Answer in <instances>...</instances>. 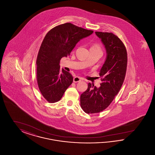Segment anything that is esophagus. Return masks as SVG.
<instances>
[{"instance_id":"obj_1","label":"esophagus","mask_w":155,"mask_h":155,"mask_svg":"<svg viewBox=\"0 0 155 155\" xmlns=\"http://www.w3.org/2000/svg\"><path fill=\"white\" fill-rule=\"evenodd\" d=\"M81 81V78L80 77H75L74 78L73 81L74 82H78Z\"/></svg>"}]
</instances>
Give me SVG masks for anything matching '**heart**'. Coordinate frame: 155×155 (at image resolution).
Instances as JSON below:
<instances>
[{
    "label": "heart",
    "mask_w": 155,
    "mask_h": 155,
    "mask_svg": "<svg viewBox=\"0 0 155 155\" xmlns=\"http://www.w3.org/2000/svg\"><path fill=\"white\" fill-rule=\"evenodd\" d=\"M91 48H96V49H100V50H101V48H100V46H99L97 44L94 45Z\"/></svg>",
    "instance_id": "heart-1"
}]
</instances>
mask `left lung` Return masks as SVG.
I'll use <instances>...</instances> for the list:
<instances>
[{"mask_svg": "<svg viewBox=\"0 0 155 155\" xmlns=\"http://www.w3.org/2000/svg\"><path fill=\"white\" fill-rule=\"evenodd\" d=\"M95 34L104 45L107 56L99 73L101 87L89 83L80 96L81 108L88 114L99 113L110 105L123 84L127 66V50L120 38L111 32Z\"/></svg>", "mask_w": 155, "mask_h": 155, "instance_id": "obj_1", "label": "left lung"}]
</instances>
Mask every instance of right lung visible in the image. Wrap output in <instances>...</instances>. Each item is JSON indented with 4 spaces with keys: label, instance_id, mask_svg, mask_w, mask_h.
I'll return each mask as SVG.
<instances>
[{
    "label": "right lung",
    "instance_id": "add662e5",
    "mask_svg": "<svg viewBox=\"0 0 155 155\" xmlns=\"http://www.w3.org/2000/svg\"><path fill=\"white\" fill-rule=\"evenodd\" d=\"M93 32L67 22L53 28L45 35L37 56V79L41 94L49 103L60 101L73 81L69 72L60 70V60Z\"/></svg>",
    "mask_w": 155,
    "mask_h": 155
}]
</instances>
